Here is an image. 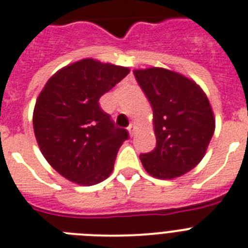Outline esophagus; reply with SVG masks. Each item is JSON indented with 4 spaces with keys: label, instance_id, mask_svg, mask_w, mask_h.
I'll return each mask as SVG.
<instances>
[{
    "label": "esophagus",
    "instance_id": "1",
    "mask_svg": "<svg viewBox=\"0 0 248 248\" xmlns=\"http://www.w3.org/2000/svg\"><path fill=\"white\" fill-rule=\"evenodd\" d=\"M135 128H136V126H135L134 122H131L130 124H128V131H130V134L131 135H134L135 134Z\"/></svg>",
    "mask_w": 248,
    "mask_h": 248
}]
</instances>
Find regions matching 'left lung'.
<instances>
[{"mask_svg": "<svg viewBox=\"0 0 248 248\" xmlns=\"http://www.w3.org/2000/svg\"><path fill=\"white\" fill-rule=\"evenodd\" d=\"M134 74L154 114L156 146L140 155L146 172L172 180L194 170L215 130L205 93L195 81L166 68L135 70Z\"/></svg>", "mask_w": 248, "mask_h": 248, "instance_id": "1", "label": "left lung"}]
</instances>
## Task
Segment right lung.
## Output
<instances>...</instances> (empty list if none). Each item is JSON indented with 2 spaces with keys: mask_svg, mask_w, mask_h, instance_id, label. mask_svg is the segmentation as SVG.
Listing matches in <instances>:
<instances>
[{
  "mask_svg": "<svg viewBox=\"0 0 248 248\" xmlns=\"http://www.w3.org/2000/svg\"><path fill=\"white\" fill-rule=\"evenodd\" d=\"M122 66L85 58L47 81L33 113L40 152L61 176L92 186L109 176L128 132L99 106L100 96L127 75Z\"/></svg>",
  "mask_w": 248,
  "mask_h": 248,
  "instance_id": "obj_1",
  "label": "right lung"
}]
</instances>
